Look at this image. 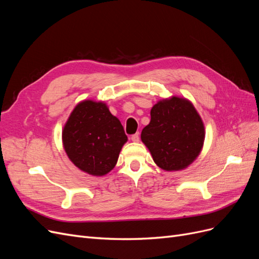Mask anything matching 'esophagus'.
<instances>
[{
    "mask_svg": "<svg viewBox=\"0 0 259 259\" xmlns=\"http://www.w3.org/2000/svg\"><path fill=\"white\" fill-rule=\"evenodd\" d=\"M131 139H132V142L138 143L139 142V134H138V133H136V134H134V135H132Z\"/></svg>",
    "mask_w": 259,
    "mask_h": 259,
    "instance_id": "34e87169",
    "label": "esophagus"
}]
</instances>
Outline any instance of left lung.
<instances>
[{"label": "left lung", "mask_w": 259, "mask_h": 259, "mask_svg": "<svg viewBox=\"0 0 259 259\" xmlns=\"http://www.w3.org/2000/svg\"><path fill=\"white\" fill-rule=\"evenodd\" d=\"M151 120L142 132V142L154 163L164 170H180L198 158L205 138L204 124L186 98L171 96L156 103Z\"/></svg>", "instance_id": "1"}]
</instances>
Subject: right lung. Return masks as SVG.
<instances>
[{"label": "right lung", "mask_w": 259, "mask_h": 259, "mask_svg": "<svg viewBox=\"0 0 259 259\" xmlns=\"http://www.w3.org/2000/svg\"><path fill=\"white\" fill-rule=\"evenodd\" d=\"M127 142L120 120L104 101L77 104L62 130L65 151L74 165L93 176H104L119 159Z\"/></svg>", "instance_id": "add662e5"}]
</instances>
